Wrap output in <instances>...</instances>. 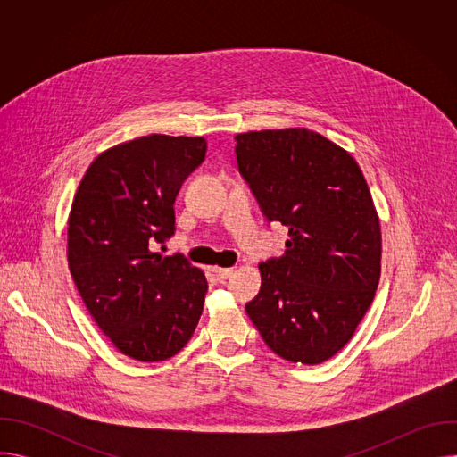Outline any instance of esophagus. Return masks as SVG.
Listing matches in <instances>:
<instances>
[{"label": "esophagus", "mask_w": 457, "mask_h": 457, "mask_svg": "<svg viewBox=\"0 0 457 457\" xmlns=\"http://www.w3.org/2000/svg\"><path fill=\"white\" fill-rule=\"evenodd\" d=\"M215 275L219 280H228L233 275V270L231 268H217Z\"/></svg>", "instance_id": "34e87169"}]
</instances>
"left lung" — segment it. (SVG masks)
Listing matches in <instances>:
<instances>
[{"label": "left lung", "instance_id": "1", "mask_svg": "<svg viewBox=\"0 0 457 457\" xmlns=\"http://www.w3.org/2000/svg\"><path fill=\"white\" fill-rule=\"evenodd\" d=\"M237 164L268 222L289 229L286 253L260 264L245 311L268 347L316 365L354 335L381 271L379 220L356 161L305 128L235 137Z\"/></svg>", "mask_w": 457, "mask_h": 457}]
</instances>
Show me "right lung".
<instances>
[{
  "instance_id": "obj_1",
  "label": "right lung",
  "mask_w": 457,
  "mask_h": 457,
  "mask_svg": "<svg viewBox=\"0 0 457 457\" xmlns=\"http://www.w3.org/2000/svg\"><path fill=\"white\" fill-rule=\"evenodd\" d=\"M204 137L146 136L113 146L87 170L69 217V268L99 329L126 356L161 361L191 338L206 277L175 253V197L206 157Z\"/></svg>"
}]
</instances>
